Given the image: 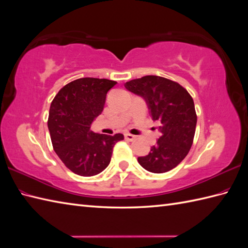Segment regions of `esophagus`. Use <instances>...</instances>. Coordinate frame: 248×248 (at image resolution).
<instances>
[{
	"label": "esophagus",
	"mask_w": 248,
	"mask_h": 248,
	"mask_svg": "<svg viewBox=\"0 0 248 248\" xmlns=\"http://www.w3.org/2000/svg\"><path fill=\"white\" fill-rule=\"evenodd\" d=\"M124 138L126 140H130V141H132V140H135V136L134 135H132V134H130V133H125L124 134Z\"/></svg>",
	"instance_id": "obj_1"
}]
</instances>
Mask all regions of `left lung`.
<instances>
[{"label": "left lung", "instance_id": "obj_1", "mask_svg": "<svg viewBox=\"0 0 248 248\" xmlns=\"http://www.w3.org/2000/svg\"><path fill=\"white\" fill-rule=\"evenodd\" d=\"M124 86L145 98L153 120L162 124V135L148 155L138 157V163L153 173L175 168L193 142L198 117L192 97L177 82L152 75L131 80Z\"/></svg>", "mask_w": 248, "mask_h": 248}]
</instances>
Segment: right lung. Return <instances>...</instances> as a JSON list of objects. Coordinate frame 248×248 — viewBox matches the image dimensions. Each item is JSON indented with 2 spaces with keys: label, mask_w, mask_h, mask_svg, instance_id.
Here are the masks:
<instances>
[{
  "label": "right lung",
  "mask_w": 248,
  "mask_h": 248,
  "mask_svg": "<svg viewBox=\"0 0 248 248\" xmlns=\"http://www.w3.org/2000/svg\"><path fill=\"white\" fill-rule=\"evenodd\" d=\"M116 81L80 78L67 83L51 101L47 125L55 152L75 174L93 176L111 162L115 143L123 134H97L91 130L100 115L107 93Z\"/></svg>",
  "instance_id": "add662e5"
}]
</instances>
